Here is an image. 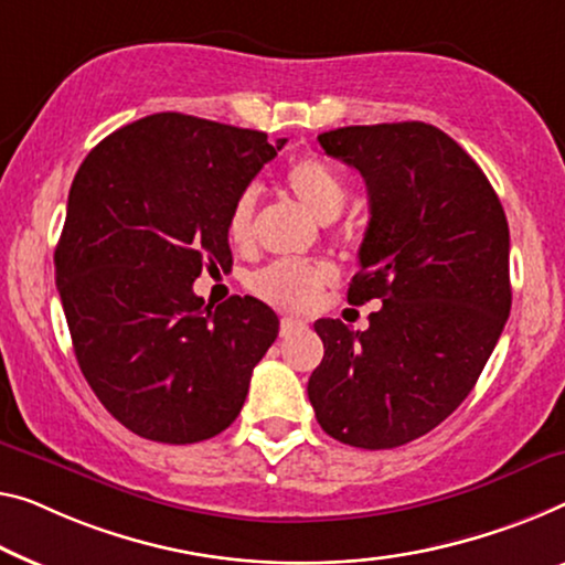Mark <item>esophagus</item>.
<instances>
[{"instance_id":"34e87169","label":"esophagus","mask_w":565,"mask_h":565,"mask_svg":"<svg viewBox=\"0 0 565 565\" xmlns=\"http://www.w3.org/2000/svg\"><path fill=\"white\" fill-rule=\"evenodd\" d=\"M301 327H305V322H301V319H297V317H284L281 319V337H289V334H294L297 330H301Z\"/></svg>"}]
</instances>
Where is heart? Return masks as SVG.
<instances>
[{"instance_id":"1","label":"heart","mask_w":565,"mask_h":565,"mask_svg":"<svg viewBox=\"0 0 565 565\" xmlns=\"http://www.w3.org/2000/svg\"><path fill=\"white\" fill-rule=\"evenodd\" d=\"M286 190L294 200L315 215L319 223H330L342 213L348 202V188L340 172L319 157H301L294 162L284 177ZM258 221V195L254 188L238 192L225 217V235L231 246L248 250L256 243ZM332 279V271L322 264H305V260H279L266 266L254 276V291L258 297L279 307L307 309L317 301L322 286Z\"/></svg>"}]
</instances>
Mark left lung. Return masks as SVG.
Listing matches in <instances>:
<instances>
[{
    "label": "left lung",
    "mask_w": 565,
    "mask_h": 565,
    "mask_svg": "<svg viewBox=\"0 0 565 565\" xmlns=\"http://www.w3.org/2000/svg\"><path fill=\"white\" fill-rule=\"evenodd\" d=\"M363 174L370 221L350 305L381 301L365 332L317 319L324 358L307 393L319 426L358 449H395L459 408L510 317V228L490 180L424 121L319 134Z\"/></svg>",
    "instance_id": "obj_1"
}]
</instances>
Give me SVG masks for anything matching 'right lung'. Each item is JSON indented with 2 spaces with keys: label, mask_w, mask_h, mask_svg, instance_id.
I'll use <instances>...</instances> for the list:
<instances>
[{
  "label": "right lung",
  "mask_w": 565,
  "mask_h": 565,
  "mask_svg": "<svg viewBox=\"0 0 565 565\" xmlns=\"http://www.w3.org/2000/svg\"><path fill=\"white\" fill-rule=\"evenodd\" d=\"M284 145L170 111L108 134L75 174L55 248L67 330L98 401L149 441L225 431L279 334L264 301L210 309L192 284L233 260L228 210Z\"/></svg>",
  "instance_id": "1"
}]
</instances>
